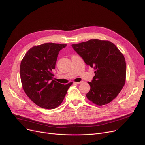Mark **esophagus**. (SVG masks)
<instances>
[{"label":"esophagus","mask_w":145,"mask_h":145,"mask_svg":"<svg viewBox=\"0 0 145 145\" xmlns=\"http://www.w3.org/2000/svg\"><path fill=\"white\" fill-rule=\"evenodd\" d=\"M81 83V82H74V84H76V85H79V84H80Z\"/></svg>","instance_id":"esophagus-1"}]
</instances>
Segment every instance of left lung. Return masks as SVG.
Here are the masks:
<instances>
[{
  "label": "left lung",
  "instance_id": "8db88e82",
  "mask_svg": "<svg viewBox=\"0 0 145 145\" xmlns=\"http://www.w3.org/2000/svg\"><path fill=\"white\" fill-rule=\"evenodd\" d=\"M88 66L95 69V76L86 97L98 105L111 102L125 84L126 64L123 54L110 41L92 39L72 44Z\"/></svg>",
  "mask_w": 145,
  "mask_h": 145
}]
</instances>
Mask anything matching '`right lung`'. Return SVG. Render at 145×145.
<instances>
[{
    "label": "right lung",
    "mask_w": 145,
    "mask_h": 145,
    "mask_svg": "<svg viewBox=\"0 0 145 145\" xmlns=\"http://www.w3.org/2000/svg\"><path fill=\"white\" fill-rule=\"evenodd\" d=\"M66 44L44 43L34 46L27 52L20 65V76L23 89L36 105L51 110L63 101L72 82L66 85L53 80L59 52Z\"/></svg>",
    "instance_id": "1"
}]
</instances>
